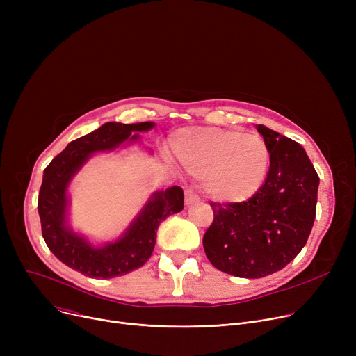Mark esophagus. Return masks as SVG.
I'll use <instances>...</instances> for the list:
<instances>
[{
	"instance_id": "esophagus-1",
	"label": "esophagus",
	"mask_w": 356,
	"mask_h": 356,
	"mask_svg": "<svg viewBox=\"0 0 356 356\" xmlns=\"http://www.w3.org/2000/svg\"><path fill=\"white\" fill-rule=\"evenodd\" d=\"M197 202H199V197L193 191L188 189L184 192V204H186V207H192V204H195Z\"/></svg>"
}]
</instances>
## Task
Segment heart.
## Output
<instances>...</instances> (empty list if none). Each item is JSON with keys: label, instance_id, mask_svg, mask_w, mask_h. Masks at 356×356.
<instances>
[{"label": "heart", "instance_id": "heart-1", "mask_svg": "<svg viewBox=\"0 0 356 356\" xmlns=\"http://www.w3.org/2000/svg\"><path fill=\"white\" fill-rule=\"evenodd\" d=\"M186 172L203 179L207 193L220 203H242L263 188L270 170V148L257 133L216 127L181 129L172 141Z\"/></svg>", "mask_w": 356, "mask_h": 356}]
</instances>
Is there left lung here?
I'll return each instance as SVG.
<instances>
[{
    "label": "left lung",
    "instance_id": "left-lung-1",
    "mask_svg": "<svg viewBox=\"0 0 356 356\" xmlns=\"http://www.w3.org/2000/svg\"><path fill=\"white\" fill-rule=\"evenodd\" d=\"M270 148V170L247 202H211L213 222L203 235L212 266L242 278L283 270L303 250L316 218L319 176L305 148L266 125H257Z\"/></svg>",
    "mask_w": 356,
    "mask_h": 356
}]
</instances>
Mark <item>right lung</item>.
<instances>
[{"label":"right lung","mask_w":356,"mask_h":356,"mask_svg":"<svg viewBox=\"0 0 356 356\" xmlns=\"http://www.w3.org/2000/svg\"><path fill=\"white\" fill-rule=\"evenodd\" d=\"M154 122H106L90 134L67 144L44 168L39 192L42 234L49 250L63 264L90 278H112L143 267L152 257L160 223L183 209V191L172 186L152 193L141 211L115 241L93 244L69 225V184L86 161L98 153L140 143L138 133L153 129Z\"/></svg>","instance_id":"right-lung-1"}]
</instances>
